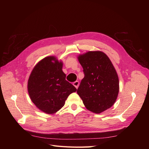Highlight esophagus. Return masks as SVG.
I'll list each match as a JSON object with an SVG mask.
<instances>
[{
    "label": "esophagus",
    "instance_id": "34e87169",
    "mask_svg": "<svg viewBox=\"0 0 149 149\" xmlns=\"http://www.w3.org/2000/svg\"><path fill=\"white\" fill-rule=\"evenodd\" d=\"M79 83L78 81H74V82L73 83V85L74 86L75 88H76V89H78V86H79Z\"/></svg>",
    "mask_w": 149,
    "mask_h": 149
}]
</instances>
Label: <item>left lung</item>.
<instances>
[{"label":"left lung","mask_w":149,"mask_h":149,"mask_svg":"<svg viewBox=\"0 0 149 149\" xmlns=\"http://www.w3.org/2000/svg\"><path fill=\"white\" fill-rule=\"evenodd\" d=\"M78 58L84 77L77 93L88 110L100 114L113 106L118 97V74L109 58L102 52H88Z\"/></svg>","instance_id":"left-lung-1"}]
</instances>
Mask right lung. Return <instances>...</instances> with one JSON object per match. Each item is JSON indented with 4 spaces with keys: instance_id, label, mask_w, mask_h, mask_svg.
<instances>
[{
    "instance_id": "obj_1",
    "label": "right lung",
    "mask_w": 149,
    "mask_h": 149,
    "mask_svg": "<svg viewBox=\"0 0 149 149\" xmlns=\"http://www.w3.org/2000/svg\"><path fill=\"white\" fill-rule=\"evenodd\" d=\"M62 67L63 63L55 56H47L36 65L30 75V97L40 110L47 114L59 111L70 94L77 90L66 80Z\"/></svg>"
}]
</instances>
